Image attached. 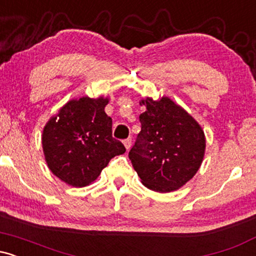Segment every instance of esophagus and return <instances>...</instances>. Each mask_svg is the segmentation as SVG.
Here are the masks:
<instances>
[{"instance_id": "1", "label": "esophagus", "mask_w": 256, "mask_h": 256, "mask_svg": "<svg viewBox=\"0 0 256 256\" xmlns=\"http://www.w3.org/2000/svg\"><path fill=\"white\" fill-rule=\"evenodd\" d=\"M131 138H126V140H124V146H125V148L128 149H130L131 148Z\"/></svg>"}]
</instances>
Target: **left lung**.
I'll list each match as a JSON object with an SVG mask.
<instances>
[{"label":"left lung","instance_id":"obj_1","mask_svg":"<svg viewBox=\"0 0 256 256\" xmlns=\"http://www.w3.org/2000/svg\"><path fill=\"white\" fill-rule=\"evenodd\" d=\"M140 132L128 152L142 183L158 192L177 190L201 166L206 140L201 126L170 98H146Z\"/></svg>","mask_w":256,"mask_h":256}]
</instances>
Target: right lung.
<instances>
[{
    "mask_svg": "<svg viewBox=\"0 0 256 256\" xmlns=\"http://www.w3.org/2000/svg\"><path fill=\"white\" fill-rule=\"evenodd\" d=\"M108 98L72 100L46 122L42 144L50 171L72 186H86L112 158L124 154V144L112 136Z\"/></svg>",
    "mask_w": 256,
    "mask_h": 256,
    "instance_id": "obj_1",
    "label": "right lung"
}]
</instances>
